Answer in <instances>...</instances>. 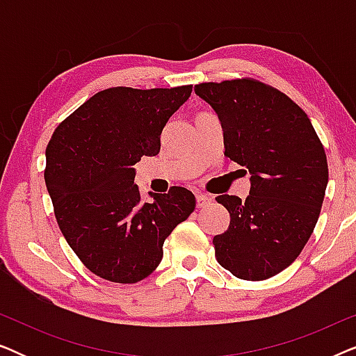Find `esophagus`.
I'll return each instance as SVG.
<instances>
[{
  "label": "esophagus",
  "instance_id": "esophagus-1",
  "mask_svg": "<svg viewBox=\"0 0 356 356\" xmlns=\"http://www.w3.org/2000/svg\"><path fill=\"white\" fill-rule=\"evenodd\" d=\"M211 201H212V197L209 196V194H204V193H197V194H196V204H197V207L207 206V204H211Z\"/></svg>",
  "mask_w": 356,
  "mask_h": 356
}]
</instances>
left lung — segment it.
I'll return each instance as SVG.
<instances>
[{
    "label": "left lung",
    "mask_w": 356,
    "mask_h": 356,
    "mask_svg": "<svg viewBox=\"0 0 356 356\" xmlns=\"http://www.w3.org/2000/svg\"><path fill=\"white\" fill-rule=\"evenodd\" d=\"M194 92L220 120L227 157L251 175L245 201L216 197L230 213L213 236L218 264L238 279H269L298 257L319 218L329 179L323 144L308 115L262 82H206Z\"/></svg>",
    "instance_id": "8db88e82"
}]
</instances>
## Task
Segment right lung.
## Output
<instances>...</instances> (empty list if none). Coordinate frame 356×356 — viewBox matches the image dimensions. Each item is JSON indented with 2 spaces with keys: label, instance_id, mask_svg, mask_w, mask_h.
Wrapping results in <instances>:
<instances>
[{
  "label": "right lung",
  "instance_id": "1",
  "mask_svg": "<svg viewBox=\"0 0 356 356\" xmlns=\"http://www.w3.org/2000/svg\"><path fill=\"white\" fill-rule=\"evenodd\" d=\"M193 86L111 87L58 126L47 147L45 183L63 236L102 279L136 284L152 274L163 241L186 220L196 197L186 188L143 201L134 165L160 152V136Z\"/></svg>",
  "mask_w": 356,
  "mask_h": 356
}]
</instances>
